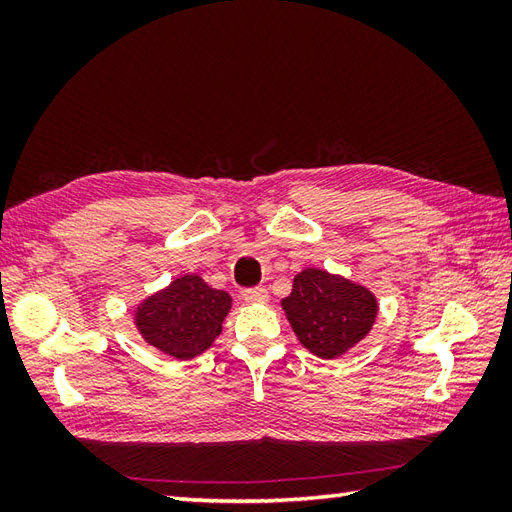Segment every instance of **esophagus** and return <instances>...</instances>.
I'll return each instance as SVG.
<instances>
[{"label": "esophagus", "mask_w": 512, "mask_h": 512, "mask_svg": "<svg viewBox=\"0 0 512 512\" xmlns=\"http://www.w3.org/2000/svg\"><path fill=\"white\" fill-rule=\"evenodd\" d=\"M244 301L248 303H266L268 301V290L257 286V288H248L244 290Z\"/></svg>", "instance_id": "obj_1"}]
</instances>
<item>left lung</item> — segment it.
<instances>
[{
  "mask_svg": "<svg viewBox=\"0 0 512 512\" xmlns=\"http://www.w3.org/2000/svg\"><path fill=\"white\" fill-rule=\"evenodd\" d=\"M281 308L299 343L319 358H339L372 332L378 299L367 286L308 266L292 281Z\"/></svg>",
  "mask_w": 512,
  "mask_h": 512,
  "instance_id": "obj_1",
  "label": "left lung"
}]
</instances>
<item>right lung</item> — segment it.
I'll list each match as a JSON object with an SVG mask.
<instances>
[{"label":"right lung","mask_w":512,"mask_h":512,"mask_svg":"<svg viewBox=\"0 0 512 512\" xmlns=\"http://www.w3.org/2000/svg\"><path fill=\"white\" fill-rule=\"evenodd\" d=\"M233 299L195 273L151 292L134 308V325L147 345L176 361L204 354L222 332Z\"/></svg>","instance_id":"obj_1"}]
</instances>
